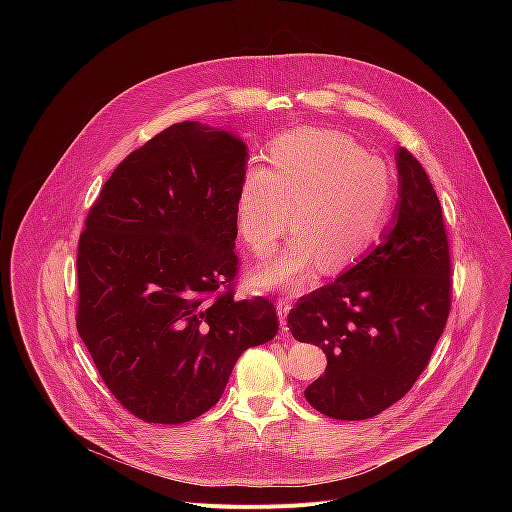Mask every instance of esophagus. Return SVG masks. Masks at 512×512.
Segmentation results:
<instances>
[{
    "instance_id": "1",
    "label": "esophagus",
    "mask_w": 512,
    "mask_h": 512,
    "mask_svg": "<svg viewBox=\"0 0 512 512\" xmlns=\"http://www.w3.org/2000/svg\"><path fill=\"white\" fill-rule=\"evenodd\" d=\"M276 309H278V317H280V327H282V331L286 333V331H288V313H290V309H292L290 299H278Z\"/></svg>"
}]
</instances>
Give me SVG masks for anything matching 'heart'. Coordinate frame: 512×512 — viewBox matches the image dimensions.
I'll return each mask as SVG.
<instances>
[{
  "label": "heart",
  "instance_id": "heart-1",
  "mask_svg": "<svg viewBox=\"0 0 512 512\" xmlns=\"http://www.w3.org/2000/svg\"><path fill=\"white\" fill-rule=\"evenodd\" d=\"M270 169L248 165L236 191V224L248 248L264 256L290 224V246L252 272L260 288H295L321 266L339 272L376 240L392 181L382 159L363 153L349 136L299 128L268 147Z\"/></svg>",
  "mask_w": 512,
  "mask_h": 512
}]
</instances>
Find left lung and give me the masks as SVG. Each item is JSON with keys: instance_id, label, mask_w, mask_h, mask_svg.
Segmentation results:
<instances>
[{"instance_id": "1", "label": "left lung", "mask_w": 512, "mask_h": 512, "mask_svg": "<svg viewBox=\"0 0 512 512\" xmlns=\"http://www.w3.org/2000/svg\"><path fill=\"white\" fill-rule=\"evenodd\" d=\"M398 203L380 244L335 282L303 295L293 339L327 355L307 402L335 420H366L398 402L436 349L451 305V260L438 195L420 161L396 151Z\"/></svg>"}]
</instances>
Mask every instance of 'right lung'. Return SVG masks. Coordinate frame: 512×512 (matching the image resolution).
Wrapping results in <instances>:
<instances>
[{
    "mask_svg": "<svg viewBox=\"0 0 512 512\" xmlns=\"http://www.w3.org/2000/svg\"><path fill=\"white\" fill-rule=\"evenodd\" d=\"M246 161L232 132L173 124L114 169L84 222L76 329L108 390L149 424L211 410L238 357L278 333L272 301L230 290Z\"/></svg>",
    "mask_w": 512,
    "mask_h": 512,
    "instance_id": "add662e5",
    "label": "right lung"
}]
</instances>
